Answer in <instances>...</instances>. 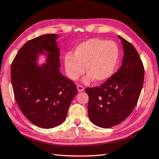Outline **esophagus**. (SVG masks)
I'll return each mask as SVG.
<instances>
[{
  "mask_svg": "<svg viewBox=\"0 0 159 159\" xmlns=\"http://www.w3.org/2000/svg\"><path fill=\"white\" fill-rule=\"evenodd\" d=\"M77 90H78V91H79V92H83L84 90V86H82V85H77Z\"/></svg>",
  "mask_w": 159,
  "mask_h": 159,
  "instance_id": "1",
  "label": "esophagus"
}]
</instances>
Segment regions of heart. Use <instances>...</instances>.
<instances>
[{
  "label": "heart",
  "instance_id": "b5f03b06",
  "mask_svg": "<svg viewBox=\"0 0 159 159\" xmlns=\"http://www.w3.org/2000/svg\"><path fill=\"white\" fill-rule=\"evenodd\" d=\"M118 57L119 51L115 42L92 38L78 45L74 55L65 56V69L70 79L77 80L84 73L85 66L89 74L84 78L85 83L94 79L98 83L103 82L112 76Z\"/></svg>",
  "mask_w": 159,
  "mask_h": 159
}]
</instances>
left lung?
I'll list each match as a JSON object with an SVG mask.
<instances>
[{
    "instance_id": "8db88e82",
    "label": "left lung",
    "mask_w": 159,
    "mask_h": 159,
    "mask_svg": "<svg viewBox=\"0 0 159 159\" xmlns=\"http://www.w3.org/2000/svg\"><path fill=\"white\" fill-rule=\"evenodd\" d=\"M124 56L117 72L99 87L87 88L88 112L98 127L110 128L122 122L133 111L139 98L144 69L137 50L120 35Z\"/></svg>"
}]
</instances>
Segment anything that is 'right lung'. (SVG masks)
<instances>
[{"label":"right lung","instance_id":"add662e5","mask_svg":"<svg viewBox=\"0 0 159 159\" xmlns=\"http://www.w3.org/2000/svg\"><path fill=\"white\" fill-rule=\"evenodd\" d=\"M55 34L27 42L11 65V82L17 105L30 122L49 129L64 122L76 85L60 73V50ZM45 58L40 64L39 57Z\"/></svg>","mask_w":159,"mask_h":159}]
</instances>
